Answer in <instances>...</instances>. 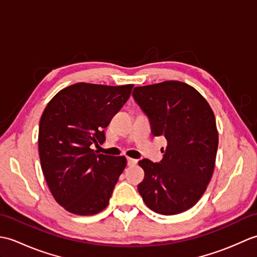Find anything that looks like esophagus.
<instances>
[{"label":"esophagus","instance_id":"1","mask_svg":"<svg viewBox=\"0 0 257 257\" xmlns=\"http://www.w3.org/2000/svg\"><path fill=\"white\" fill-rule=\"evenodd\" d=\"M137 162H138V160H136V159H133V158H127V163H128V166H135V165H137Z\"/></svg>","mask_w":257,"mask_h":257}]
</instances>
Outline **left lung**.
<instances>
[{
    "mask_svg": "<svg viewBox=\"0 0 257 257\" xmlns=\"http://www.w3.org/2000/svg\"><path fill=\"white\" fill-rule=\"evenodd\" d=\"M133 96L148 116L154 136L168 141L162 160L139 161L138 191L150 210L173 215L189 210L206 190L219 145L215 117L200 92L182 81L136 87Z\"/></svg>",
    "mask_w": 257,
    "mask_h": 257,
    "instance_id": "8db88e82",
    "label": "left lung"
}]
</instances>
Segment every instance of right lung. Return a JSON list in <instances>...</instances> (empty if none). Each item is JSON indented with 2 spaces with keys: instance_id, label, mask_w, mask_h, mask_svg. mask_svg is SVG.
<instances>
[{
  "instance_id": "add662e5",
  "label": "right lung",
  "mask_w": 257,
  "mask_h": 257,
  "mask_svg": "<svg viewBox=\"0 0 257 257\" xmlns=\"http://www.w3.org/2000/svg\"><path fill=\"white\" fill-rule=\"evenodd\" d=\"M134 85L77 83L47 103L40 121L38 151L48 188L59 205L77 215H94L109 203L123 156L96 155L105 128L132 94Z\"/></svg>"
}]
</instances>
